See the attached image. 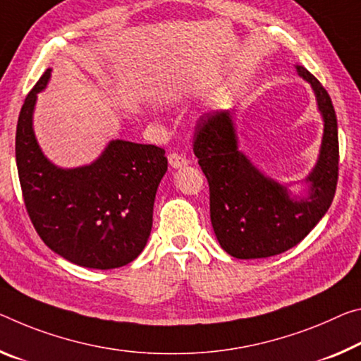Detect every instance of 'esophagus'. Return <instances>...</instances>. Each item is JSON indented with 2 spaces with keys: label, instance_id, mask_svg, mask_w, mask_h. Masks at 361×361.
Wrapping results in <instances>:
<instances>
[{
  "label": "esophagus",
  "instance_id": "esophagus-1",
  "mask_svg": "<svg viewBox=\"0 0 361 361\" xmlns=\"http://www.w3.org/2000/svg\"><path fill=\"white\" fill-rule=\"evenodd\" d=\"M169 164H170V167H173V169H181V167H185V165L190 164V160H188L186 157H183L178 152H170Z\"/></svg>",
  "mask_w": 361,
  "mask_h": 361
}]
</instances>
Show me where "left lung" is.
Listing matches in <instances>:
<instances>
[{
  "mask_svg": "<svg viewBox=\"0 0 361 361\" xmlns=\"http://www.w3.org/2000/svg\"><path fill=\"white\" fill-rule=\"evenodd\" d=\"M310 83L323 117L319 156L297 196L288 185L263 175L239 151L230 111L209 112L199 118L194 154L209 181L210 220L223 250L236 259H265L294 247L331 207L339 171L337 118L328 91L305 67L295 66Z\"/></svg>",
  "mask_w": 361,
  "mask_h": 361,
  "instance_id": "1",
  "label": "left lung"
}]
</instances>
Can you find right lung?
Instances as JSON below:
<instances>
[{"label": "right lung", "mask_w": 361, "mask_h": 361, "mask_svg": "<svg viewBox=\"0 0 361 361\" xmlns=\"http://www.w3.org/2000/svg\"><path fill=\"white\" fill-rule=\"evenodd\" d=\"M49 78L51 68L28 93L17 120L16 164L28 216L43 243L75 265H127L149 239L154 199L167 171L165 151L112 140L90 165L57 167L33 131L37 94Z\"/></svg>", "instance_id": "obj_1"}]
</instances>
